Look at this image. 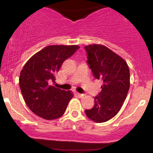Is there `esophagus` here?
I'll return each mask as SVG.
<instances>
[{"mask_svg":"<svg viewBox=\"0 0 153 153\" xmlns=\"http://www.w3.org/2000/svg\"><path fill=\"white\" fill-rule=\"evenodd\" d=\"M77 96H79L80 98H81V97H82V96H85V94H79V93H77Z\"/></svg>","mask_w":153,"mask_h":153,"instance_id":"esophagus-1","label":"esophagus"}]
</instances>
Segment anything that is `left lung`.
<instances>
[{
	"label": "left lung",
	"instance_id": "left-lung-1",
	"mask_svg": "<svg viewBox=\"0 0 153 153\" xmlns=\"http://www.w3.org/2000/svg\"><path fill=\"white\" fill-rule=\"evenodd\" d=\"M84 49L94 78L102 81L94 107L85 112L95 122H107L118 113L127 97L130 85L129 67L122 57L103 45H90Z\"/></svg>",
	"mask_w": 153,
	"mask_h": 153
}]
</instances>
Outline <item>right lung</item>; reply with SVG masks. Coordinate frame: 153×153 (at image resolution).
Masks as SVG:
<instances>
[{"mask_svg": "<svg viewBox=\"0 0 153 153\" xmlns=\"http://www.w3.org/2000/svg\"><path fill=\"white\" fill-rule=\"evenodd\" d=\"M79 48L78 45H51L26 62L21 72L19 85L26 105L36 115L52 120L65 112L73 95L52 83L55 82V75L64 61Z\"/></svg>", "mask_w": 153, "mask_h": 153, "instance_id": "obj_1", "label": "right lung"}]
</instances>
